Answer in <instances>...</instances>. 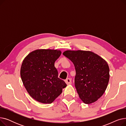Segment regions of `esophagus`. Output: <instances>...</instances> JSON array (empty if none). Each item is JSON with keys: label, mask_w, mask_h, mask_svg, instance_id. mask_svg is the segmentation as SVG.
I'll return each instance as SVG.
<instances>
[{"label": "esophagus", "mask_w": 126, "mask_h": 126, "mask_svg": "<svg viewBox=\"0 0 126 126\" xmlns=\"http://www.w3.org/2000/svg\"><path fill=\"white\" fill-rule=\"evenodd\" d=\"M65 82L67 85H70L71 84V80L69 78H68L66 79V80H65Z\"/></svg>", "instance_id": "1"}]
</instances>
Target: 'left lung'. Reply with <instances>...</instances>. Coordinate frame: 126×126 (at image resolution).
<instances>
[{
	"mask_svg": "<svg viewBox=\"0 0 126 126\" xmlns=\"http://www.w3.org/2000/svg\"><path fill=\"white\" fill-rule=\"evenodd\" d=\"M63 55L75 65V84L81 100L86 104L96 102L104 94L109 81L107 62L91 51L68 50Z\"/></svg>",
	"mask_w": 126,
	"mask_h": 126,
	"instance_id": "left-lung-1",
	"label": "left lung"
}]
</instances>
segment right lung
Wrapping results in <instances>:
<instances>
[{"mask_svg": "<svg viewBox=\"0 0 126 126\" xmlns=\"http://www.w3.org/2000/svg\"><path fill=\"white\" fill-rule=\"evenodd\" d=\"M61 53L58 49H39L29 53L23 60L22 81L30 96L40 103H52L67 86L58 77L54 65Z\"/></svg>", "mask_w": 126, "mask_h": 126, "instance_id": "add662e5", "label": "right lung"}]
</instances>
